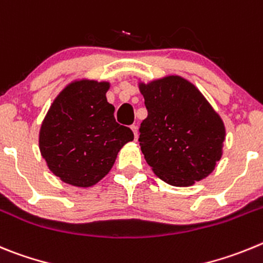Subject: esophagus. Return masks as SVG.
I'll return each mask as SVG.
<instances>
[{"mask_svg": "<svg viewBox=\"0 0 263 263\" xmlns=\"http://www.w3.org/2000/svg\"><path fill=\"white\" fill-rule=\"evenodd\" d=\"M131 129H132V132H134L135 139H137V126H135V124H132V126H131Z\"/></svg>", "mask_w": 263, "mask_h": 263, "instance_id": "34e87169", "label": "esophagus"}]
</instances>
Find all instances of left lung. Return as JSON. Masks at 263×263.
Masks as SVG:
<instances>
[{
  "mask_svg": "<svg viewBox=\"0 0 263 263\" xmlns=\"http://www.w3.org/2000/svg\"><path fill=\"white\" fill-rule=\"evenodd\" d=\"M148 117L140 148L160 179L189 187L215 170L223 156L226 126L199 89L181 76L139 81Z\"/></svg>",
  "mask_w": 263,
  "mask_h": 263,
  "instance_id": "obj_1",
  "label": "left lung"
}]
</instances>
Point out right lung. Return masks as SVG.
I'll list each match as a JSON object with an SVG mask.
<instances>
[{"instance_id": "1", "label": "right lung", "mask_w": 263, "mask_h": 263, "mask_svg": "<svg viewBox=\"0 0 263 263\" xmlns=\"http://www.w3.org/2000/svg\"><path fill=\"white\" fill-rule=\"evenodd\" d=\"M108 81L77 79L58 94L39 131V149L48 169L64 183L91 187L105 178L120 149L134 140L118 124L107 102Z\"/></svg>"}]
</instances>
